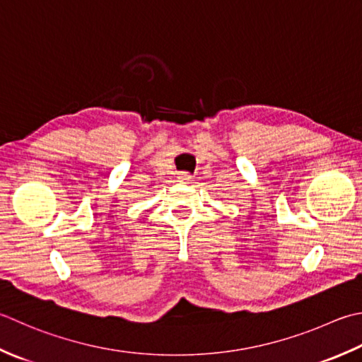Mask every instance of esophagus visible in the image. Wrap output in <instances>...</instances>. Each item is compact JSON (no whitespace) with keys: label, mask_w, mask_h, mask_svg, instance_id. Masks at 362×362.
Masks as SVG:
<instances>
[{"label":"esophagus","mask_w":362,"mask_h":362,"mask_svg":"<svg viewBox=\"0 0 362 362\" xmlns=\"http://www.w3.org/2000/svg\"><path fill=\"white\" fill-rule=\"evenodd\" d=\"M191 179H193V175H191L189 173H179L180 183H191Z\"/></svg>","instance_id":"esophagus-1"}]
</instances>
